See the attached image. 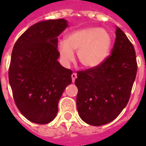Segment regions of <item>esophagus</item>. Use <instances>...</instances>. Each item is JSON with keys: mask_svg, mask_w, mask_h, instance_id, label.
<instances>
[{"mask_svg": "<svg viewBox=\"0 0 146 146\" xmlns=\"http://www.w3.org/2000/svg\"><path fill=\"white\" fill-rule=\"evenodd\" d=\"M71 77H72V81H73V83L75 81V79L76 78V73H73V74H72V76H71Z\"/></svg>", "mask_w": 146, "mask_h": 146, "instance_id": "34e87169", "label": "esophagus"}]
</instances>
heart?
Returning a JSON list of instances; mask_svg holds the SVG:
<instances>
[{"label":"heart","instance_id":"heart-1","mask_svg":"<svg viewBox=\"0 0 146 146\" xmlns=\"http://www.w3.org/2000/svg\"><path fill=\"white\" fill-rule=\"evenodd\" d=\"M112 37L107 30L99 27H87L73 31L58 44V49L62 60L69 64L73 60V51L81 66L88 69L98 67L109 55Z\"/></svg>","mask_w":146,"mask_h":146}]
</instances>
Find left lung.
Wrapping results in <instances>:
<instances>
[{"mask_svg":"<svg viewBox=\"0 0 146 146\" xmlns=\"http://www.w3.org/2000/svg\"><path fill=\"white\" fill-rule=\"evenodd\" d=\"M137 69L134 46L117 27L112 54L98 67L76 73V108L80 118L93 126L116 118L128 102Z\"/></svg>","mask_w":146,"mask_h":146,"instance_id":"8db88e82","label":"left lung"}]
</instances>
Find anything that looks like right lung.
<instances>
[{
  "label": "right lung",
  "instance_id": "1",
  "mask_svg": "<svg viewBox=\"0 0 146 146\" xmlns=\"http://www.w3.org/2000/svg\"><path fill=\"white\" fill-rule=\"evenodd\" d=\"M68 27L63 19L42 21L27 29L15 44L8 70L15 103L27 119L52 121L72 70L57 61L58 36Z\"/></svg>",
  "mask_w": 146,
  "mask_h": 146
}]
</instances>
